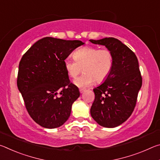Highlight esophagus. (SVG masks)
I'll list each match as a JSON object with an SVG mask.
<instances>
[{"label": "esophagus", "mask_w": 160, "mask_h": 160, "mask_svg": "<svg viewBox=\"0 0 160 160\" xmlns=\"http://www.w3.org/2000/svg\"><path fill=\"white\" fill-rule=\"evenodd\" d=\"M85 91V90H84V89H80V93H83Z\"/></svg>", "instance_id": "esophagus-1"}]
</instances>
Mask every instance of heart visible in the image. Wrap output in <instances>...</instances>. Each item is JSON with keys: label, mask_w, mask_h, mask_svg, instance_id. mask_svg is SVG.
<instances>
[{"label": "heart", "mask_w": 160, "mask_h": 160, "mask_svg": "<svg viewBox=\"0 0 160 160\" xmlns=\"http://www.w3.org/2000/svg\"><path fill=\"white\" fill-rule=\"evenodd\" d=\"M73 58L74 60L65 59L63 65L67 74L73 79L83 70L84 73L74 81L78 88H86L92 85L94 81L102 82L112 71L113 54L107 48L84 47L75 51Z\"/></svg>", "instance_id": "b5f03b06"}]
</instances>
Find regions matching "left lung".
<instances>
[{
  "mask_svg": "<svg viewBox=\"0 0 160 160\" xmlns=\"http://www.w3.org/2000/svg\"><path fill=\"white\" fill-rule=\"evenodd\" d=\"M90 41L94 44L105 46L113 58L109 76L93 90L95 98L90 113L99 125L114 128L131 116L136 104L142 86L138 61L133 51L115 38Z\"/></svg>",
  "mask_w": 160,
  "mask_h": 160,
  "instance_id": "left-lung-1",
  "label": "left lung"
}]
</instances>
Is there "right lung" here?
I'll return each instance as SVG.
<instances>
[{
  "label": "right lung",
  "instance_id": "right-lung-1",
  "mask_svg": "<svg viewBox=\"0 0 160 160\" xmlns=\"http://www.w3.org/2000/svg\"><path fill=\"white\" fill-rule=\"evenodd\" d=\"M85 43L53 37L39 39L19 64L17 85L31 118L44 128L61 126L68 119L72 104L80 97L70 82L63 61Z\"/></svg>",
  "mask_w": 160,
  "mask_h": 160
}]
</instances>
